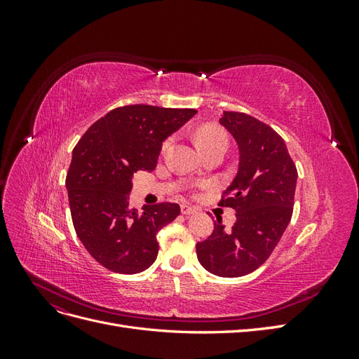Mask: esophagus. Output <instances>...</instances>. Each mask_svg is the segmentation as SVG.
I'll return each mask as SVG.
<instances>
[{
  "label": "esophagus",
  "instance_id": "1",
  "mask_svg": "<svg viewBox=\"0 0 359 359\" xmlns=\"http://www.w3.org/2000/svg\"><path fill=\"white\" fill-rule=\"evenodd\" d=\"M181 212L184 215H191L198 212V208L196 206H190V205H181Z\"/></svg>",
  "mask_w": 359,
  "mask_h": 359
}]
</instances>
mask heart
<instances>
[{
	"label": "heart",
	"mask_w": 359,
	"mask_h": 359,
	"mask_svg": "<svg viewBox=\"0 0 359 359\" xmlns=\"http://www.w3.org/2000/svg\"><path fill=\"white\" fill-rule=\"evenodd\" d=\"M196 144H198L199 149L202 151L205 148L214 147L217 144L227 145V137L222 128L215 127V126H203L196 132ZM168 145H169V140H166V142L163 144V149H166Z\"/></svg>",
	"instance_id": "1"
}]
</instances>
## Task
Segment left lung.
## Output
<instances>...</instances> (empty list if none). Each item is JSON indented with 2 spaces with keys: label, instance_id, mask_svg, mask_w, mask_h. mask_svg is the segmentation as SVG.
<instances>
[{
  "label": "left lung",
  "instance_id": "1",
  "mask_svg": "<svg viewBox=\"0 0 359 359\" xmlns=\"http://www.w3.org/2000/svg\"><path fill=\"white\" fill-rule=\"evenodd\" d=\"M220 124L240 151L238 172L220 206L236 211L231 231L222 219L196 244L201 265L219 277L253 273L273 253L290 222L298 172L285 140L273 128L243 112H223Z\"/></svg>",
  "mask_w": 359,
  "mask_h": 359
}]
</instances>
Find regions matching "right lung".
I'll use <instances>...</instances> for the list:
<instances>
[{
	"mask_svg": "<svg viewBox=\"0 0 359 359\" xmlns=\"http://www.w3.org/2000/svg\"><path fill=\"white\" fill-rule=\"evenodd\" d=\"M196 109L149 104L116 107L86 130L66 178L76 235L104 268L137 274L154 264L157 232L173 222L180 205L130 208L128 194L137 170H154L165 140L186 124Z\"/></svg>",
	"mask_w": 359,
	"mask_h": 359,
	"instance_id": "obj_1",
	"label": "right lung"
}]
</instances>
